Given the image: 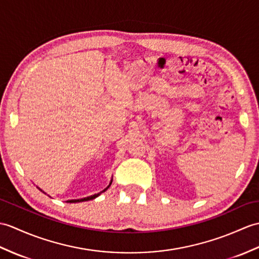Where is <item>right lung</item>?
I'll use <instances>...</instances> for the list:
<instances>
[{
	"label": "right lung",
	"mask_w": 259,
	"mask_h": 259,
	"mask_svg": "<svg viewBox=\"0 0 259 259\" xmlns=\"http://www.w3.org/2000/svg\"><path fill=\"white\" fill-rule=\"evenodd\" d=\"M111 183H112V178H111V180H110V183H109V185H108L107 188H106V189H104V190H102L101 192H99V193H97V194H94V195H90V196H87V197H83V198H78V200H68V201H66V202H67V203H79V202H86V201L94 200V198L98 197V196H99L101 193H104L105 191H107L108 189H109V186L111 185ZM37 189H39L38 186H37ZM39 191H41V192H43V193H45V192H44L43 190H40V189H39ZM45 194H46V193H45Z\"/></svg>",
	"instance_id": "1"
}]
</instances>
